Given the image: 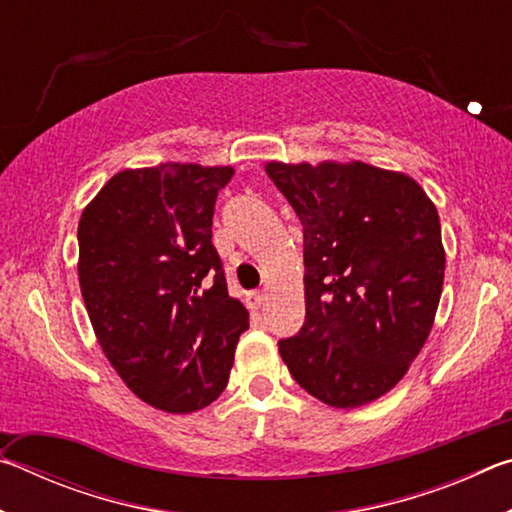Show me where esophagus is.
<instances>
[{"mask_svg": "<svg viewBox=\"0 0 512 512\" xmlns=\"http://www.w3.org/2000/svg\"><path fill=\"white\" fill-rule=\"evenodd\" d=\"M246 305H248V309H259L264 305V293L262 291H253V293H248L246 296Z\"/></svg>", "mask_w": 512, "mask_h": 512, "instance_id": "esophagus-1", "label": "esophagus"}]
</instances>
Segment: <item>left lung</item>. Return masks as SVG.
<instances>
[{"instance_id": "obj_1", "label": "left lung", "mask_w": 512, "mask_h": 512, "mask_svg": "<svg viewBox=\"0 0 512 512\" xmlns=\"http://www.w3.org/2000/svg\"><path fill=\"white\" fill-rule=\"evenodd\" d=\"M305 237V325L282 339L293 379L334 409L397 386L445 280L436 205L411 176L352 162H266Z\"/></svg>"}]
</instances>
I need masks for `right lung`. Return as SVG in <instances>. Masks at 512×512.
Wrapping results in <instances>:
<instances>
[{
    "label": "right lung",
    "instance_id": "add662e5",
    "mask_svg": "<svg viewBox=\"0 0 512 512\" xmlns=\"http://www.w3.org/2000/svg\"><path fill=\"white\" fill-rule=\"evenodd\" d=\"M232 167L124 169L79 221V282L97 341L142 402L212 404L228 384L248 311L228 296L212 216Z\"/></svg>",
    "mask_w": 512,
    "mask_h": 512
}]
</instances>
